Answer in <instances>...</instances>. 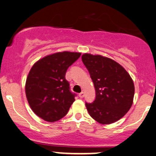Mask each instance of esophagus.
<instances>
[{
  "label": "esophagus",
  "mask_w": 156,
  "mask_h": 156,
  "mask_svg": "<svg viewBox=\"0 0 156 156\" xmlns=\"http://www.w3.org/2000/svg\"><path fill=\"white\" fill-rule=\"evenodd\" d=\"M79 96H80V98H84V93H83V92H82V93H80V94H79Z\"/></svg>",
  "instance_id": "esophagus-1"
}]
</instances>
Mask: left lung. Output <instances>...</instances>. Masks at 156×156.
I'll return each mask as SVG.
<instances>
[{
	"mask_svg": "<svg viewBox=\"0 0 156 156\" xmlns=\"http://www.w3.org/2000/svg\"><path fill=\"white\" fill-rule=\"evenodd\" d=\"M82 60L89 71L96 93L93 103H85L88 113L101 124L117 122L133 103L132 77L122 65L110 58L84 53Z\"/></svg>",
	"mask_w": 156,
	"mask_h": 156,
	"instance_id": "obj_1",
	"label": "left lung"
}]
</instances>
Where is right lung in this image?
Wrapping results in <instances>:
<instances>
[{"label": "right lung", "instance_id": "right-lung-1", "mask_svg": "<svg viewBox=\"0 0 156 156\" xmlns=\"http://www.w3.org/2000/svg\"><path fill=\"white\" fill-rule=\"evenodd\" d=\"M80 55L77 52H57L34 63L27 77L25 93L32 111L40 118L54 122L68 113L75 95L69 90L65 75Z\"/></svg>", "mask_w": 156, "mask_h": 156}]
</instances>
